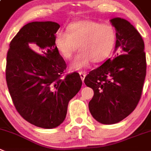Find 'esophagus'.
<instances>
[{"mask_svg": "<svg viewBox=\"0 0 151 151\" xmlns=\"http://www.w3.org/2000/svg\"><path fill=\"white\" fill-rule=\"evenodd\" d=\"M79 75H80V77H81V80H82V81H84V78H85V76H86V74H85V73H82V72H80Z\"/></svg>", "mask_w": 151, "mask_h": 151, "instance_id": "1", "label": "esophagus"}]
</instances>
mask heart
<instances>
[{"label":"heart","mask_w":151,"mask_h":151,"mask_svg":"<svg viewBox=\"0 0 151 151\" xmlns=\"http://www.w3.org/2000/svg\"><path fill=\"white\" fill-rule=\"evenodd\" d=\"M67 32L58 30L55 36V46L65 59L79 49V52L70 64L73 70H81L89 67L93 61L101 63L113 52L116 43V32L109 24H101L93 20H81L70 23Z\"/></svg>","instance_id":"b5f03b06"}]
</instances>
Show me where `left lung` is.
I'll use <instances>...</instances> for the list:
<instances>
[{
  "label": "left lung",
  "mask_w": 151,
  "mask_h": 151,
  "mask_svg": "<svg viewBox=\"0 0 151 151\" xmlns=\"http://www.w3.org/2000/svg\"><path fill=\"white\" fill-rule=\"evenodd\" d=\"M110 21L116 31L115 52L118 49L119 52L116 58H108L84 78L86 85L94 92L89 102L90 113L104 124L119 122L134 110L146 76L145 44L141 35L127 20L114 18Z\"/></svg>",
  "instance_id": "left-lung-1"
}]
</instances>
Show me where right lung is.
Here are the masks:
<instances>
[{"label": "right lung", "instance_id": "obj_1", "mask_svg": "<svg viewBox=\"0 0 151 151\" xmlns=\"http://www.w3.org/2000/svg\"><path fill=\"white\" fill-rule=\"evenodd\" d=\"M59 28L52 21L28 23L7 52L6 79L14 105L26 121L44 129L64 121L69 101L82 84L76 72L61 78L67 65L55 46Z\"/></svg>", "mask_w": 151, "mask_h": 151}]
</instances>
